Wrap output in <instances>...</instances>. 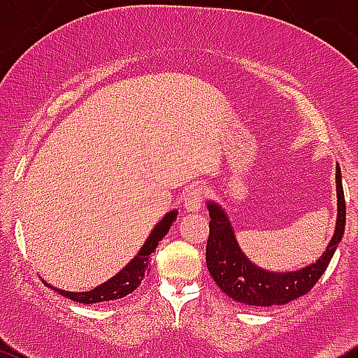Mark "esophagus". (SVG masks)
<instances>
[{"instance_id": "esophagus-1", "label": "esophagus", "mask_w": 358, "mask_h": 358, "mask_svg": "<svg viewBox=\"0 0 358 358\" xmlns=\"http://www.w3.org/2000/svg\"><path fill=\"white\" fill-rule=\"evenodd\" d=\"M202 202H204V190L201 187H192V189L187 192L183 204H185L187 211H199L202 208Z\"/></svg>"}]
</instances>
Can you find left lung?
Wrapping results in <instances>:
<instances>
[{"instance_id": "1", "label": "left lung", "mask_w": 358, "mask_h": 358, "mask_svg": "<svg viewBox=\"0 0 358 358\" xmlns=\"http://www.w3.org/2000/svg\"><path fill=\"white\" fill-rule=\"evenodd\" d=\"M336 199H338L336 227L326 251L310 265L289 272H273L252 263L237 243L236 230L222 204L216 201H206L211 218L208 246H206V265L220 289L236 301L249 306L286 305L292 299L306 294L326 272L345 234L346 206L339 164L336 166Z\"/></svg>"}]
</instances>
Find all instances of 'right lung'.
<instances>
[{
    "instance_id": "obj_1",
    "label": "right lung",
    "mask_w": 358,
    "mask_h": 358,
    "mask_svg": "<svg viewBox=\"0 0 358 358\" xmlns=\"http://www.w3.org/2000/svg\"><path fill=\"white\" fill-rule=\"evenodd\" d=\"M176 215H178V209H173V211L166 213V215L162 216L161 222H159L152 229V232L149 234V237L145 239L143 246L140 248V251L129 259V263H126L114 277H110L109 280L102 282L100 286L93 287V289L90 291L74 292L53 287L52 284L48 282L45 284L48 287H52L53 291H59V294H62L64 298L83 303V305H92V303L112 301V299L124 298L126 294L135 291L136 287L142 284V280L145 279L147 272H149L150 268V256L156 251V248L162 241V237L169 232V227L176 222Z\"/></svg>"
}]
</instances>
